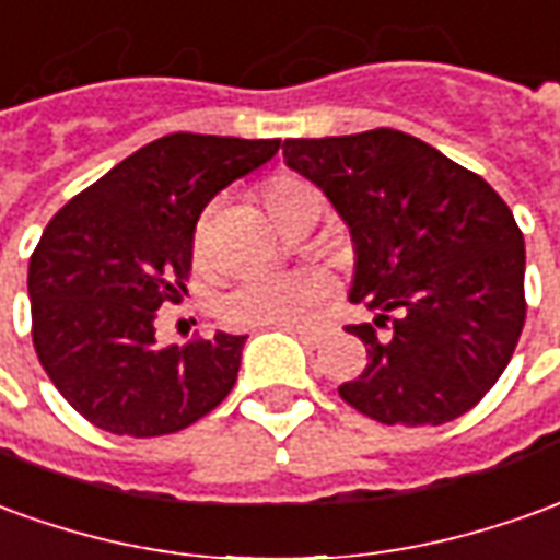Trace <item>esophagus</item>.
Returning <instances> with one entry per match:
<instances>
[{
    "instance_id": "obj_1",
    "label": "esophagus",
    "mask_w": 560,
    "mask_h": 560,
    "mask_svg": "<svg viewBox=\"0 0 560 560\" xmlns=\"http://www.w3.org/2000/svg\"><path fill=\"white\" fill-rule=\"evenodd\" d=\"M293 334L300 336V342L308 348H318L327 339V330H320V327H296Z\"/></svg>"
}]
</instances>
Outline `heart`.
Here are the masks:
<instances>
[{"label":"heart","instance_id":"heart-1","mask_svg":"<svg viewBox=\"0 0 560 560\" xmlns=\"http://www.w3.org/2000/svg\"><path fill=\"white\" fill-rule=\"evenodd\" d=\"M318 197L315 187L296 178V175H279L264 187L269 212L288 224L293 212ZM197 252H206V221L197 226ZM330 291V281L318 269H300V272H254L245 276L240 284H233L221 296V318L230 327H300L308 324L312 312Z\"/></svg>","mask_w":560,"mask_h":560}]
</instances>
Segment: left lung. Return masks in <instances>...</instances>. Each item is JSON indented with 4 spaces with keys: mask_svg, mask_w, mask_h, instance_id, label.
<instances>
[{
    "mask_svg": "<svg viewBox=\"0 0 560 560\" xmlns=\"http://www.w3.org/2000/svg\"><path fill=\"white\" fill-rule=\"evenodd\" d=\"M284 163L348 224V300L375 312L348 327L370 361L339 397L406 428L470 412L525 327V240L510 206L476 172L388 127L288 139Z\"/></svg>",
    "mask_w": 560,
    "mask_h": 560,
    "instance_id": "1",
    "label": "left lung"
}]
</instances>
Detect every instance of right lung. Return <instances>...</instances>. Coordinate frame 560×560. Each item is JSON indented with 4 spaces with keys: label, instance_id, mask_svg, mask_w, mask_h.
Masks as SVG:
<instances>
[{
    "label": "right lung",
    "instance_id": "1",
    "mask_svg": "<svg viewBox=\"0 0 560 560\" xmlns=\"http://www.w3.org/2000/svg\"><path fill=\"white\" fill-rule=\"evenodd\" d=\"M279 139L172 132L120 160L50 218L30 257L33 346L66 402L117 436H163L236 385L245 336L160 346L209 199L276 158Z\"/></svg>",
    "mask_w": 560,
    "mask_h": 560
}]
</instances>
